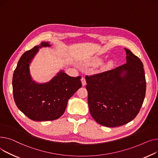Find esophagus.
<instances>
[{
  "mask_svg": "<svg viewBox=\"0 0 158 158\" xmlns=\"http://www.w3.org/2000/svg\"><path fill=\"white\" fill-rule=\"evenodd\" d=\"M81 83H82V85L83 86H85L86 85V80L85 79L84 77H82L81 79Z\"/></svg>",
  "mask_w": 158,
  "mask_h": 158,
  "instance_id": "34e87169",
  "label": "esophagus"
}]
</instances>
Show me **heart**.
Instances as JSON below:
<instances>
[{
	"instance_id": "1",
	"label": "heart",
	"mask_w": 158,
	"mask_h": 158,
	"mask_svg": "<svg viewBox=\"0 0 158 158\" xmlns=\"http://www.w3.org/2000/svg\"><path fill=\"white\" fill-rule=\"evenodd\" d=\"M101 62H102V60L101 59L98 58V59H95L93 61H92V63L93 64H95V65H98V64H101Z\"/></svg>"
}]
</instances>
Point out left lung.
<instances>
[{
	"instance_id": "obj_1",
	"label": "left lung",
	"mask_w": 158,
	"mask_h": 158,
	"mask_svg": "<svg viewBox=\"0 0 158 158\" xmlns=\"http://www.w3.org/2000/svg\"><path fill=\"white\" fill-rule=\"evenodd\" d=\"M126 64L114 69L86 76L91 116L99 124L114 127L133 120L143 104L146 91L143 65L130 50Z\"/></svg>"
}]
</instances>
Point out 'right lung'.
<instances>
[{"instance_id": "right-lung-1", "label": "right lung", "mask_w": 158, "mask_h": 158, "mask_svg": "<svg viewBox=\"0 0 158 158\" xmlns=\"http://www.w3.org/2000/svg\"><path fill=\"white\" fill-rule=\"evenodd\" d=\"M50 46L48 42H42L25 52L13 73L15 103L22 112L35 121L59 118L64 113L69 99L81 87V77H69L64 71L48 82L38 83L32 80L29 69L31 60L39 48Z\"/></svg>"}]
</instances>
